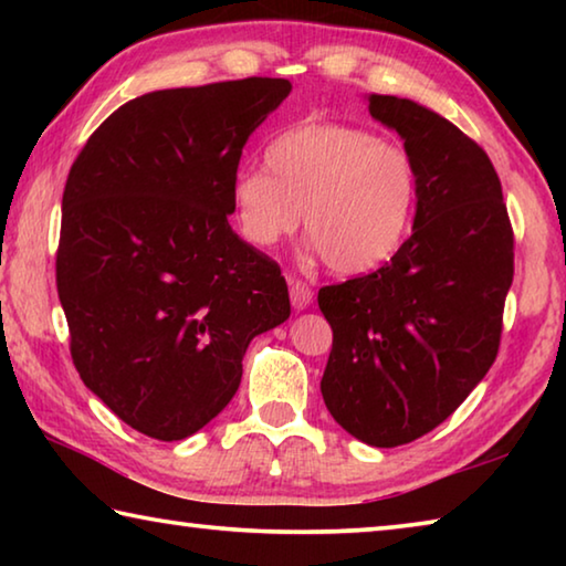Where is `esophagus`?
I'll return each instance as SVG.
<instances>
[{
  "instance_id": "obj_1",
  "label": "esophagus",
  "mask_w": 566,
  "mask_h": 566,
  "mask_svg": "<svg viewBox=\"0 0 566 566\" xmlns=\"http://www.w3.org/2000/svg\"><path fill=\"white\" fill-rule=\"evenodd\" d=\"M312 296H314V292L310 290V284L302 280H290V300H292V306L296 312L306 310V306L312 304Z\"/></svg>"
}]
</instances>
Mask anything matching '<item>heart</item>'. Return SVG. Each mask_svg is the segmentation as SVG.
<instances>
[{
	"instance_id": "obj_1",
	"label": "heart",
	"mask_w": 566,
	"mask_h": 566,
	"mask_svg": "<svg viewBox=\"0 0 566 566\" xmlns=\"http://www.w3.org/2000/svg\"><path fill=\"white\" fill-rule=\"evenodd\" d=\"M417 167L409 151L342 122H302L264 149V169L239 171L232 207L242 237L272 247L304 232L324 264L364 274L389 262L411 229Z\"/></svg>"
}]
</instances>
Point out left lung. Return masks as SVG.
I'll return each instance as SVG.
<instances>
[{
    "instance_id": "1",
    "label": "left lung",
    "mask_w": 566,
    "mask_h": 566,
    "mask_svg": "<svg viewBox=\"0 0 566 566\" xmlns=\"http://www.w3.org/2000/svg\"><path fill=\"white\" fill-rule=\"evenodd\" d=\"M367 102L415 161L417 214L385 266L319 290L332 327L322 397L359 442L399 447L442 424L494 364L514 234L476 142L411 99Z\"/></svg>"
}]
</instances>
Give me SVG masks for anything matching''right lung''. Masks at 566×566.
I'll list each match as a JSON object with an SVG mask.
<instances>
[{
	"instance_id": "right-lung-1",
	"label": "right lung",
	"mask_w": 566,
	"mask_h": 566,
	"mask_svg": "<svg viewBox=\"0 0 566 566\" xmlns=\"http://www.w3.org/2000/svg\"><path fill=\"white\" fill-rule=\"evenodd\" d=\"M290 92L249 76L142 94L99 124L66 177L56 292L74 367L159 442L212 421L249 342L290 317L280 266L227 219L247 139Z\"/></svg>"
}]
</instances>
